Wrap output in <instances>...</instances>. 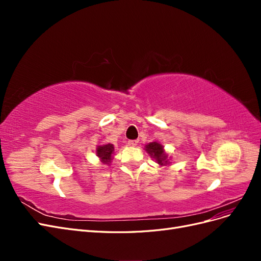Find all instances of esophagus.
Returning a JSON list of instances; mask_svg holds the SVG:
<instances>
[{
  "mask_svg": "<svg viewBox=\"0 0 261 261\" xmlns=\"http://www.w3.org/2000/svg\"><path fill=\"white\" fill-rule=\"evenodd\" d=\"M138 143H139V140H138V139H133V140H128V141H127L128 146H130V147H135V146H137V145H138Z\"/></svg>",
  "mask_w": 261,
  "mask_h": 261,
  "instance_id": "obj_1",
  "label": "esophagus"
}]
</instances>
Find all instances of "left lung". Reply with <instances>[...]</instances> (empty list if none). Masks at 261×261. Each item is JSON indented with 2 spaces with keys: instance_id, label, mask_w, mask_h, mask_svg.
<instances>
[{
  "instance_id": "obj_1",
  "label": "left lung",
  "mask_w": 261,
  "mask_h": 261,
  "mask_svg": "<svg viewBox=\"0 0 261 261\" xmlns=\"http://www.w3.org/2000/svg\"><path fill=\"white\" fill-rule=\"evenodd\" d=\"M146 151L150 154V156L153 158L155 162L158 164L162 165H168L170 164L169 159H168V153L164 151L163 146L156 141H153V143H150L146 145Z\"/></svg>"
}]
</instances>
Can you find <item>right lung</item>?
I'll return each instance as SVG.
<instances>
[{
  "mask_svg": "<svg viewBox=\"0 0 261 261\" xmlns=\"http://www.w3.org/2000/svg\"><path fill=\"white\" fill-rule=\"evenodd\" d=\"M96 153L99 156L100 161L103 164H110L113 159V153H114V146L112 144H107V145H101L98 146L96 149Z\"/></svg>",
  "mask_w": 261,
  "mask_h": 261,
  "instance_id": "right-lung-1",
  "label": "right lung"
}]
</instances>
